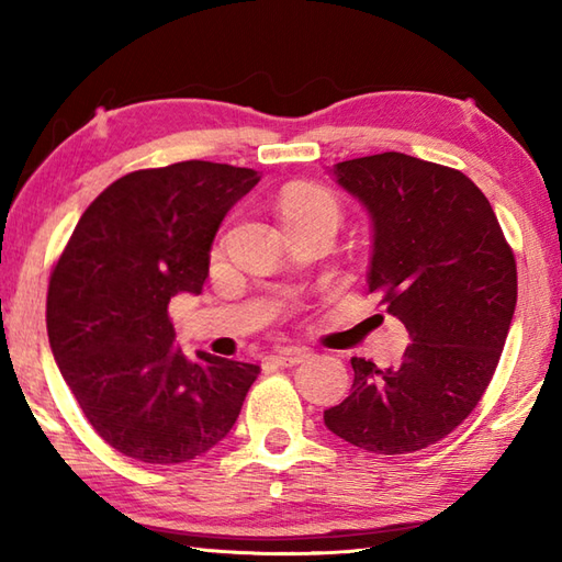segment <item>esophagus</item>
Here are the masks:
<instances>
[{"label":"esophagus","instance_id":"34e87169","mask_svg":"<svg viewBox=\"0 0 562 562\" xmlns=\"http://www.w3.org/2000/svg\"><path fill=\"white\" fill-rule=\"evenodd\" d=\"M308 357V350L306 348H280L274 355H270L268 360L274 362L278 367H294L304 362Z\"/></svg>","mask_w":562,"mask_h":562}]
</instances>
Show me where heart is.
<instances>
[{"label":"heart","mask_w":562,"mask_h":562,"mask_svg":"<svg viewBox=\"0 0 562 562\" xmlns=\"http://www.w3.org/2000/svg\"><path fill=\"white\" fill-rule=\"evenodd\" d=\"M278 207L284 224L314 217L338 220V202L324 188L308 183H294L284 188Z\"/></svg>","instance_id":"heart-1"}]
</instances>
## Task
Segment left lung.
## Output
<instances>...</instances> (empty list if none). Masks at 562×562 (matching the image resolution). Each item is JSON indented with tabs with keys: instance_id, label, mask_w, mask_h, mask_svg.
<instances>
[{
	"instance_id": "1",
	"label": "left lung",
	"mask_w": 562,
	"mask_h": 562,
	"mask_svg": "<svg viewBox=\"0 0 562 562\" xmlns=\"http://www.w3.org/2000/svg\"><path fill=\"white\" fill-rule=\"evenodd\" d=\"M372 220L369 292L411 336L398 367L355 357L350 396L324 413L333 435L374 453L435 445L479 405L517 306V266L469 176L384 151L333 164Z\"/></svg>"
}]
</instances>
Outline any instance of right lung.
Returning a JSON list of instances; mask_svg holds the SVG:
<instances>
[{
	"label": "right lung",
	"mask_w": 562,
	"mask_h": 562,
	"mask_svg": "<svg viewBox=\"0 0 562 562\" xmlns=\"http://www.w3.org/2000/svg\"><path fill=\"white\" fill-rule=\"evenodd\" d=\"M254 169L181 161L117 178L91 202L47 288V338L91 427L130 459H198L229 435L258 364L176 342L169 302L200 294L220 224Z\"/></svg>",
	"instance_id": "1"
}]
</instances>
